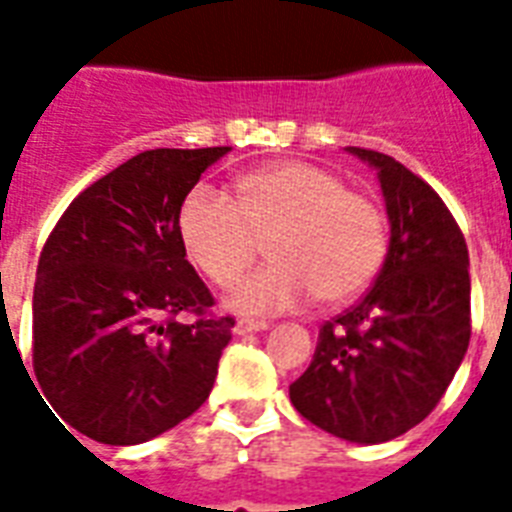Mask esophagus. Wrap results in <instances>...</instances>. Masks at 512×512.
I'll use <instances>...</instances> for the list:
<instances>
[{
    "instance_id": "obj_1",
    "label": "esophagus",
    "mask_w": 512,
    "mask_h": 512,
    "mask_svg": "<svg viewBox=\"0 0 512 512\" xmlns=\"http://www.w3.org/2000/svg\"><path fill=\"white\" fill-rule=\"evenodd\" d=\"M271 324L263 319H239L236 321V327H233V332L236 335H252V332H263V329H268Z\"/></svg>"
}]
</instances>
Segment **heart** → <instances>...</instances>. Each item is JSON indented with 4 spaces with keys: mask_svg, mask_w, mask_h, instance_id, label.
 Segmentation results:
<instances>
[{
    "mask_svg": "<svg viewBox=\"0 0 512 512\" xmlns=\"http://www.w3.org/2000/svg\"><path fill=\"white\" fill-rule=\"evenodd\" d=\"M177 231L188 260L217 287L236 284L268 239L271 263L228 295L241 313L289 311L308 297L345 303L374 279L388 249V225L374 196L297 159L239 177L236 201L196 185L180 204Z\"/></svg>",
    "mask_w": 512,
    "mask_h": 512,
    "instance_id": "obj_1",
    "label": "heart"
}]
</instances>
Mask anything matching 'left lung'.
I'll list each match as a JSON object with an SVG mask.
<instances>
[{
    "mask_svg": "<svg viewBox=\"0 0 512 512\" xmlns=\"http://www.w3.org/2000/svg\"><path fill=\"white\" fill-rule=\"evenodd\" d=\"M380 175L390 247L372 289L319 329L311 366L289 385L305 420L353 444L420 425L470 342L468 244L444 199L393 156L353 148Z\"/></svg>",
    "mask_w": 512,
    "mask_h": 512,
    "instance_id": "obj_1",
    "label": "left lung"
}]
</instances>
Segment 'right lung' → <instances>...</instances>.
<instances>
[{"label": "right lung", "instance_id": "1", "mask_svg": "<svg viewBox=\"0 0 512 512\" xmlns=\"http://www.w3.org/2000/svg\"><path fill=\"white\" fill-rule=\"evenodd\" d=\"M228 151L132 156L87 185L47 236L31 356L60 425L100 444H143L209 398L236 321L212 311L215 297L185 260L177 212ZM183 312L188 322L176 319Z\"/></svg>", "mask_w": 512, "mask_h": 512}]
</instances>
